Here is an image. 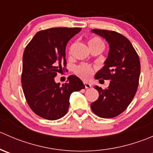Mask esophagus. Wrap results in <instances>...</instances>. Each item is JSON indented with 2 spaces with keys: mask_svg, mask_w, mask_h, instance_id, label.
Listing matches in <instances>:
<instances>
[{
  "mask_svg": "<svg viewBox=\"0 0 153 153\" xmlns=\"http://www.w3.org/2000/svg\"><path fill=\"white\" fill-rule=\"evenodd\" d=\"M84 86H85L86 89H89V88H91L90 84H89V83H87V82H86V81H84Z\"/></svg>",
  "mask_w": 153,
  "mask_h": 153,
  "instance_id": "esophagus-1",
  "label": "esophagus"
}]
</instances>
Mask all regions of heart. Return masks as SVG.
<instances>
[{
  "label": "heart",
  "mask_w": 153,
  "mask_h": 153,
  "mask_svg": "<svg viewBox=\"0 0 153 153\" xmlns=\"http://www.w3.org/2000/svg\"><path fill=\"white\" fill-rule=\"evenodd\" d=\"M88 44H89V47L101 46V47H104V42L98 37H92V38H91L88 41ZM75 72L78 76H79L82 79L88 80L93 75L94 69L91 66L87 65V64H81V65L78 66L75 68Z\"/></svg>",
  "instance_id": "heart-1"
}]
</instances>
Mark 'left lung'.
Returning a JSON list of instances; mask_svg holds the SVG:
<instances>
[{"mask_svg": "<svg viewBox=\"0 0 153 153\" xmlns=\"http://www.w3.org/2000/svg\"><path fill=\"white\" fill-rule=\"evenodd\" d=\"M92 32L105 38L109 44L105 65L97 72L95 79L110 82L104 89L94 86L99 97L91 104V109L101 118H114L122 113L135 97L141 72L139 57L130 41L121 34L98 29Z\"/></svg>", "mask_w": 153, "mask_h": 153, "instance_id": "1", "label": "left lung"}]
</instances>
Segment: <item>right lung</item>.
Returning a JSON list of instances; mask_svg holds the SVG:
<instances>
[{
  "label": "right lung",
  "mask_w": 153,
  "mask_h": 153,
  "mask_svg": "<svg viewBox=\"0 0 153 153\" xmlns=\"http://www.w3.org/2000/svg\"><path fill=\"white\" fill-rule=\"evenodd\" d=\"M81 30L76 27H56L39 31L24 49L23 91L29 107L41 118L52 121L62 118L69 109L72 92L85 88L75 75H69L62 86L55 81L57 73L67 67L68 41Z\"/></svg>",
  "instance_id": "obj_1"
}]
</instances>
